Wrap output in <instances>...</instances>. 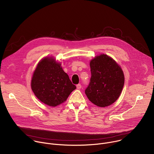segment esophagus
<instances>
[{"instance_id": "1", "label": "esophagus", "mask_w": 154, "mask_h": 154, "mask_svg": "<svg viewBox=\"0 0 154 154\" xmlns=\"http://www.w3.org/2000/svg\"><path fill=\"white\" fill-rule=\"evenodd\" d=\"M82 88V86H81V85L80 84H78V85H77V89H80Z\"/></svg>"}]
</instances>
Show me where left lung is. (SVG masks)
<instances>
[{"instance_id":"1","label":"left lung","mask_w":154,"mask_h":154,"mask_svg":"<svg viewBox=\"0 0 154 154\" xmlns=\"http://www.w3.org/2000/svg\"><path fill=\"white\" fill-rule=\"evenodd\" d=\"M91 77L85 92L94 105L105 107L119 97L124 84L121 67L111 57L102 54L90 62Z\"/></svg>"}]
</instances>
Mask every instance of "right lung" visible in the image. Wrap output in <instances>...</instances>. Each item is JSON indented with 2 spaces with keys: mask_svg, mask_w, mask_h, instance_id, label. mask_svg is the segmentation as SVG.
Wrapping results in <instances>:
<instances>
[{
  "mask_svg": "<svg viewBox=\"0 0 154 154\" xmlns=\"http://www.w3.org/2000/svg\"><path fill=\"white\" fill-rule=\"evenodd\" d=\"M31 86L36 97L51 106L66 101L76 88L68 75L62 69L61 64L49 57L42 59L37 65Z\"/></svg>",
  "mask_w": 154,
  "mask_h": 154,
  "instance_id": "right-lung-1",
  "label": "right lung"
}]
</instances>
